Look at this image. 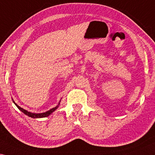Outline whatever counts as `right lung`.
I'll return each mask as SVG.
<instances>
[{"label": "right lung", "mask_w": 155, "mask_h": 155, "mask_svg": "<svg viewBox=\"0 0 155 155\" xmlns=\"http://www.w3.org/2000/svg\"><path fill=\"white\" fill-rule=\"evenodd\" d=\"M61 100H60L59 103H58V104L57 105H56V107H53V108L50 109V110H48V111H47V112H43V113H34V112H29V111H28V110H25V109H23V108H22V107H21L20 106H19V105H17V104H16V103L14 101L13 99H12V101H13L14 104L16 105V107H18V108L19 110H20L22 112H23L25 114L27 115V116H28V117H31V118H33V119H37V118H43V117H48L49 115H50V114H51V113L54 112L55 110L58 108V106H59V105H60Z\"/></svg>", "instance_id": "obj_1"}]
</instances>
